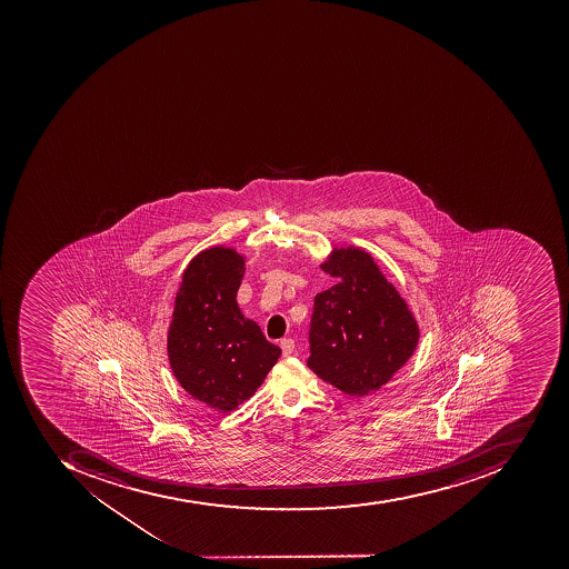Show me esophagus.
Listing matches in <instances>:
<instances>
[{"instance_id": "obj_1", "label": "esophagus", "mask_w": 569, "mask_h": 569, "mask_svg": "<svg viewBox=\"0 0 569 569\" xmlns=\"http://www.w3.org/2000/svg\"><path fill=\"white\" fill-rule=\"evenodd\" d=\"M280 348H282L283 357H289V355L295 351V341L289 338L282 339V341H280Z\"/></svg>"}]
</instances>
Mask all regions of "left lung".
<instances>
[{
	"label": "left lung",
	"mask_w": 569,
	"mask_h": 569,
	"mask_svg": "<svg viewBox=\"0 0 569 569\" xmlns=\"http://www.w3.org/2000/svg\"><path fill=\"white\" fill-rule=\"evenodd\" d=\"M320 268L338 283L315 296L308 367L348 396H367L411 359L418 322L371 252L335 247Z\"/></svg>",
	"instance_id": "obj_1"
}]
</instances>
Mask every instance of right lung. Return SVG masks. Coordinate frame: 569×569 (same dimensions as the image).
Here are the masks:
<instances>
[{
	"instance_id": "add662e5",
	"label": "right lung",
	"mask_w": 569,
	"mask_h": 569,
	"mask_svg": "<svg viewBox=\"0 0 569 569\" xmlns=\"http://www.w3.org/2000/svg\"><path fill=\"white\" fill-rule=\"evenodd\" d=\"M243 273L246 256L233 247L198 252L182 271L167 335L179 385L219 412L254 396L282 353L238 307Z\"/></svg>"
}]
</instances>
